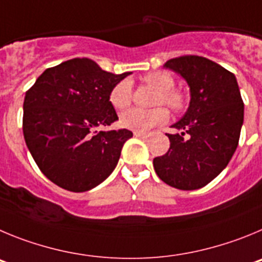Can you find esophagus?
<instances>
[{"label":"esophagus","instance_id":"34e87169","mask_svg":"<svg viewBox=\"0 0 262 262\" xmlns=\"http://www.w3.org/2000/svg\"><path fill=\"white\" fill-rule=\"evenodd\" d=\"M134 137H138V138H148L150 137V134L147 133H142V132H133Z\"/></svg>","mask_w":262,"mask_h":262}]
</instances>
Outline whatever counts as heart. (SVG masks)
I'll return each mask as SVG.
<instances>
[{
  "mask_svg": "<svg viewBox=\"0 0 262 262\" xmlns=\"http://www.w3.org/2000/svg\"><path fill=\"white\" fill-rule=\"evenodd\" d=\"M145 82L157 89L159 95L157 98V104H166L172 110H181L184 105V98L180 93L173 91L175 81L172 75L166 72H155L145 75ZM132 100V82L129 79L119 82L111 90L110 102L115 108L122 110L128 107ZM168 120V112L164 108H154V110H142V108H130L122 112L120 116V122L124 128L134 132L147 133L155 126L162 125Z\"/></svg>",
  "mask_w": 262,
  "mask_h": 262,
  "instance_id": "heart-1",
  "label": "heart"
}]
</instances>
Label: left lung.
Listing matches in <instances>:
<instances>
[{"label": "left lung", "mask_w": 262, "mask_h": 262, "mask_svg": "<svg viewBox=\"0 0 262 262\" xmlns=\"http://www.w3.org/2000/svg\"><path fill=\"white\" fill-rule=\"evenodd\" d=\"M164 68L189 86L187 112L167 134L169 150L152 160L162 181L181 190L205 187L226 168L239 142L244 120L236 77L201 56L171 58Z\"/></svg>", "instance_id": "left-lung-1"}]
</instances>
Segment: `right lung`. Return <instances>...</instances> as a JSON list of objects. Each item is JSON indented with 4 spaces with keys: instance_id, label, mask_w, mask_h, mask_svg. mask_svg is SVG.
Instances as JSON below:
<instances>
[{
    "instance_id": "1",
    "label": "right lung",
    "mask_w": 262,
    "mask_h": 262,
    "mask_svg": "<svg viewBox=\"0 0 262 262\" xmlns=\"http://www.w3.org/2000/svg\"><path fill=\"white\" fill-rule=\"evenodd\" d=\"M129 74L105 72L90 58H73L47 69L26 93V145L52 183L86 192L114 172L133 133L95 129L119 120L110 94Z\"/></svg>"
}]
</instances>
